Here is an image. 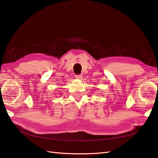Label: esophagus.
Listing matches in <instances>:
<instances>
[{
	"label": "esophagus",
	"mask_w": 158,
	"mask_h": 158,
	"mask_svg": "<svg viewBox=\"0 0 158 158\" xmlns=\"http://www.w3.org/2000/svg\"><path fill=\"white\" fill-rule=\"evenodd\" d=\"M75 77H76L77 79H82L83 76H82V74H76V75H75Z\"/></svg>",
	"instance_id": "34e87169"
}]
</instances>
